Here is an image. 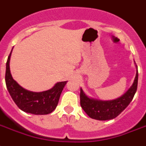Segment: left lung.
<instances>
[{
  "label": "left lung",
  "instance_id": "1",
  "mask_svg": "<svg viewBox=\"0 0 146 146\" xmlns=\"http://www.w3.org/2000/svg\"><path fill=\"white\" fill-rule=\"evenodd\" d=\"M136 75L133 84L122 96L111 101H101L90 98L85 95L81 88L80 92V103L81 106L88 115L92 119L101 121L113 119L121 114L129 103L131 102L138 86V68Z\"/></svg>",
  "mask_w": 146,
  "mask_h": 146
}]
</instances>
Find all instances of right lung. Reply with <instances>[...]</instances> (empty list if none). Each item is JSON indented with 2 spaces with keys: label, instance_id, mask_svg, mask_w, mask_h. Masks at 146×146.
Segmentation results:
<instances>
[{
  "label": "right lung",
  "instance_id": "right-lung-1",
  "mask_svg": "<svg viewBox=\"0 0 146 146\" xmlns=\"http://www.w3.org/2000/svg\"><path fill=\"white\" fill-rule=\"evenodd\" d=\"M11 51L6 63L5 82L12 99L21 110L27 113L34 115L51 113L58 106L60 95L67 82H58L52 88L41 92H33L25 89L13 79L11 74L9 63Z\"/></svg>",
  "mask_w": 146,
  "mask_h": 146
}]
</instances>
